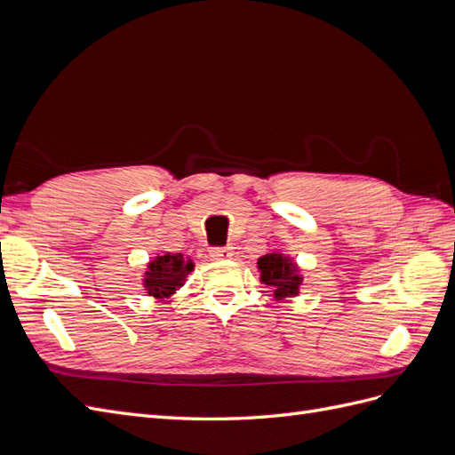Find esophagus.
Returning a JSON list of instances; mask_svg holds the SVG:
<instances>
[{
  "label": "esophagus",
  "mask_w": 455,
  "mask_h": 455,
  "mask_svg": "<svg viewBox=\"0 0 455 455\" xmlns=\"http://www.w3.org/2000/svg\"><path fill=\"white\" fill-rule=\"evenodd\" d=\"M212 259H229L233 256L231 246H216V249L211 251Z\"/></svg>",
  "instance_id": "1"
}]
</instances>
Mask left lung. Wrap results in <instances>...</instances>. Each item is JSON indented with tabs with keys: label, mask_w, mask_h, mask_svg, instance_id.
Masks as SVG:
<instances>
[{
	"label": "left lung",
	"mask_w": 455,
	"mask_h": 455,
	"mask_svg": "<svg viewBox=\"0 0 455 455\" xmlns=\"http://www.w3.org/2000/svg\"><path fill=\"white\" fill-rule=\"evenodd\" d=\"M259 281L273 288L275 299L294 298L299 294L304 277L299 275L296 261L283 252H269L258 258Z\"/></svg>",
	"instance_id": "1"
}]
</instances>
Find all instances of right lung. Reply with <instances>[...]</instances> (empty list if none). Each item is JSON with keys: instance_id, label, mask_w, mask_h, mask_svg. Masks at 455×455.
<instances>
[{"instance_id": "obj_1", "label": "right lung", "mask_w": 455, "mask_h": 455, "mask_svg": "<svg viewBox=\"0 0 455 455\" xmlns=\"http://www.w3.org/2000/svg\"><path fill=\"white\" fill-rule=\"evenodd\" d=\"M194 267V261L189 258L186 259L182 254L167 252L164 256H156L146 267L142 284L146 292L156 299L171 298L178 288L184 286L186 277Z\"/></svg>"}]
</instances>
